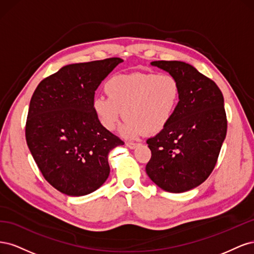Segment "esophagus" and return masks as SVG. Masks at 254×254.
Wrapping results in <instances>:
<instances>
[{
	"label": "esophagus",
	"mask_w": 254,
	"mask_h": 254,
	"mask_svg": "<svg viewBox=\"0 0 254 254\" xmlns=\"http://www.w3.org/2000/svg\"><path fill=\"white\" fill-rule=\"evenodd\" d=\"M126 145L128 146V147H129V148H131V149H133V148H135V147H136V146H137V145H139V144H137V143H135V142H126Z\"/></svg>",
	"instance_id": "esophagus-1"
}]
</instances>
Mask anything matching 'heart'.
<instances>
[{"label": "heart", "instance_id": "1", "mask_svg": "<svg viewBox=\"0 0 254 254\" xmlns=\"http://www.w3.org/2000/svg\"><path fill=\"white\" fill-rule=\"evenodd\" d=\"M108 97L96 96L93 110L102 126L112 131L124 114L122 133L136 136L163 130L178 108L179 81L171 74L132 73L117 75L105 84Z\"/></svg>", "mask_w": 254, "mask_h": 254}]
</instances>
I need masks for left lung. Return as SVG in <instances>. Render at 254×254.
I'll return each instance as SVG.
<instances>
[{"label":"left lung","instance_id":"8db88e82","mask_svg":"<svg viewBox=\"0 0 254 254\" xmlns=\"http://www.w3.org/2000/svg\"><path fill=\"white\" fill-rule=\"evenodd\" d=\"M179 81L181 96L172 121L147 140L146 173L159 188L183 193L204 182L216 165L227 134L224 96L212 79L182 61H152Z\"/></svg>","mask_w":254,"mask_h":254}]
</instances>
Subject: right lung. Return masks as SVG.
Segmentation results:
<instances>
[{"label": "right lung", "mask_w": 254, "mask_h": 254, "mask_svg": "<svg viewBox=\"0 0 254 254\" xmlns=\"http://www.w3.org/2000/svg\"><path fill=\"white\" fill-rule=\"evenodd\" d=\"M122 61L65 65L38 84L30 99L27 146L45 180L65 195L83 196L102 187L110 174V150L124 145L93 110L96 89Z\"/></svg>", "instance_id": "obj_1"}]
</instances>
